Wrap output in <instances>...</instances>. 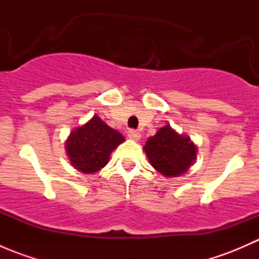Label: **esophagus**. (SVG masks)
I'll return each instance as SVG.
<instances>
[{
	"label": "esophagus",
	"instance_id": "1",
	"mask_svg": "<svg viewBox=\"0 0 259 259\" xmlns=\"http://www.w3.org/2000/svg\"><path fill=\"white\" fill-rule=\"evenodd\" d=\"M127 137H129L132 140H139L142 135H140V133L138 132V130L130 129L129 132H127Z\"/></svg>",
	"mask_w": 259,
	"mask_h": 259
}]
</instances>
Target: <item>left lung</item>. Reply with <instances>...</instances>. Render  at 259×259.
Returning a JSON list of instances; mask_svg holds the SVG:
<instances>
[{"label": "left lung", "instance_id": "obj_1", "mask_svg": "<svg viewBox=\"0 0 259 259\" xmlns=\"http://www.w3.org/2000/svg\"><path fill=\"white\" fill-rule=\"evenodd\" d=\"M144 150L151 165L165 177H178L194 163L197 148L188 137L177 134L169 125L149 138Z\"/></svg>", "mask_w": 259, "mask_h": 259}]
</instances>
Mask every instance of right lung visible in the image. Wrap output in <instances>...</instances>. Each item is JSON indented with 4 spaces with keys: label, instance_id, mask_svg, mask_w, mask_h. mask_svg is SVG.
<instances>
[{
    "label": "right lung",
    "instance_id": "obj_1",
    "mask_svg": "<svg viewBox=\"0 0 259 259\" xmlns=\"http://www.w3.org/2000/svg\"><path fill=\"white\" fill-rule=\"evenodd\" d=\"M124 137L111 129L99 116L76 127L66 142L70 161L82 173H95L108 164L111 151L124 142Z\"/></svg>",
    "mask_w": 259,
    "mask_h": 259
}]
</instances>
